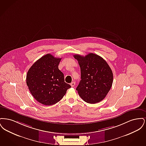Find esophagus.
<instances>
[{
    "instance_id": "obj_1",
    "label": "esophagus",
    "mask_w": 146,
    "mask_h": 146,
    "mask_svg": "<svg viewBox=\"0 0 146 146\" xmlns=\"http://www.w3.org/2000/svg\"><path fill=\"white\" fill-rule=\"evenodd\" d=\"M75 82H72L71 83H70V86H72V87H74V85H75Z\"/></svg>"
}]
</instances>
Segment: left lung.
I'll list each match as a JSON object with an SVG mask.
<instances>
[{
    "label": "left lung",
    "mask_w": 146,
    "mask_h": 146,
    "mask_svg": "<svg viewBox=\"0 0 146 146\" xmlns=\"http://www.w3.org/2000/svg\"><path fill=\"white\" fill-rule=\"evenodd\" d=\"M81 71V80L76 88L79 95L89 104L104 99L111 88L113 75L111 68L102 57L90 53L83 56L74 55Z\"/></svg>",
    "instance_id": "8db88e82"
}]
</instances>
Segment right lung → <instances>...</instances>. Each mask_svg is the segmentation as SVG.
Listing matches in <instances>:
<instances>
[{
	"label": "right lung",
	"mask_w": 146,
	"mask_h": 146,
	"mask_svg": "<svg viewBox=\"0 0 146 146\" xmlns=\"http://www.w3.org/2000/svg\"><path fill=\"white\" fill-rule=\"evenodd\" d=\"M61 60L48 54L38 60L28 70V89L35 99L44 105L55 104L71 88L64 82V74L58 69Z\"/></svg>",
	"instance_id": "1"
}]
</instances>
